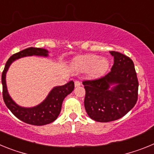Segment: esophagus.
Segmentation results:
<instances>
[{"label": "esophagus", "mask_w": 154, "mask_h": 154, "mask_svg": "<svg viewBox=\"0 0 154 154\" xmlns=\"http://www.w3.org/2000/svg\"><path fill=\"white\" fill-rule=\"evenodd\" d=\"M82 85V82L79 81V80H76L75 82V86H79V85Z\"/></svg>", "instance_id": "obj_1"}]
</instances>
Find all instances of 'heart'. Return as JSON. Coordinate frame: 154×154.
<instances>
[{"instance_id": "1", "label": "heart", "mask_w": 154, "mask_h": 154, "mask_svg": "<svg viewBox=\"0 0 154 154\" xmlns=\"http://www.w3.org/2000/svg\"><path fill=\"white\" fill-rule=\"evenodd\" d=\"M75 66L80 71H88L92 77L101 75L109 66L107 59L99 58L97 55H88L81 56L75 62Z\"/></svg>"}]
</instances>
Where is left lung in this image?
<instances>
[{"mask_svg":"<svg viewBox=\"0 0 154 154\" xmlns=\"http://www.w3.org/2000/svg\"><path fill=\"white\" fill-rule=\"evenodd\" d=\"M114 64L109 72L99 79L82 82L87 114L102 123L120 119L133 108L138 99V79L134 64L126 55L111 51ZM112 84L117 85L110 91Z\"/></svg>","mask_w":154,"mask_h":154,"instance_id":"obj_1","label":"left lung"}]
</instances>
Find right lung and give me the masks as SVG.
Listing matches in <instances>:
<instances>
[{
  "label": "right lung",
  "instance_id": "add662e5",
  "mask_svg": "<svg viewBox=\"0 0 154 154\" xmlns=\"http://www.w3.org/2000/svg\"><path fill=\"white\" fill-rule=\"evenodd\" d=\"M30 55H41L48 56V51L40 48H28L19 52L14 54L6 62L5 67L1 75V82L3 85V99L11 112L24 123L35 126H43L55 121L58 116L62 109V105L64 99L72 92L75 88L74 82L71 81L62 86L55 87L50 92L44 101L41 104L33 108H23L19 106L11 99L8 95L6 86L5 76L8 68L12 62Z\"/></svg>",
  "mask_w": 154,
  "mask_h": 154
}]
</instances>
